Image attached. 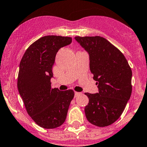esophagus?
<instances>
[{
    "mask_svg": "<svg viewBox=\"0 0 147 147\" xmlns=\"http://www.w3.org/2000/svg\"><path fill=\"white\" fill-rule=\"evenodd\" d=\"M81 94H82V93H80V92H75V97L81 95Z\"/></svg>",
    "mask_w": 147,
    "mask_h": 147,
    "instance_id": "34e87169",
    "label": "esophagus"
}]
</instances>
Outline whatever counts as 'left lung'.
I'll list each match as a JSON object with an SVG mask.
<instances>
[{"label": "left lung", "instance_id": "8db88e82", "mask_svg": "<svg viewBox=\"0 0 147 147\" xmlns=\"http://www.w3.org/2000/svg\"><path fill=\"white\" fill-rule=\"evenodd\" d=\"M89 54V65L98 93H85L89 103L84 111L88 121L98 127L115 123L132 94V69L118 48L103 37L75 36Z\"/></svg>", "mask_w": 147, "mask_h": 147}]
</instances>
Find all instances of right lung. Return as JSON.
Returning <instances> with one entry per match:
<instances>
[{
  "mask_svg": "<svg viewBox=\"0 0 147 147\" xmlns=\"http://www.w3.org/2000/svg\"><path fill=\"white\" fill-rule=\"evenodd\" d=\"M72 38L45 36L31 44L20 63L18 88L27 113L38 125L53 129L67 117L75 92L51 87L52 67L60 49L69 45Z\"/></svg>",
  "mask_w": 147,
  "mask_h": 147,
  "instance_id": "right-lung-1",
  "label": "right lung"
}]
</instances>
